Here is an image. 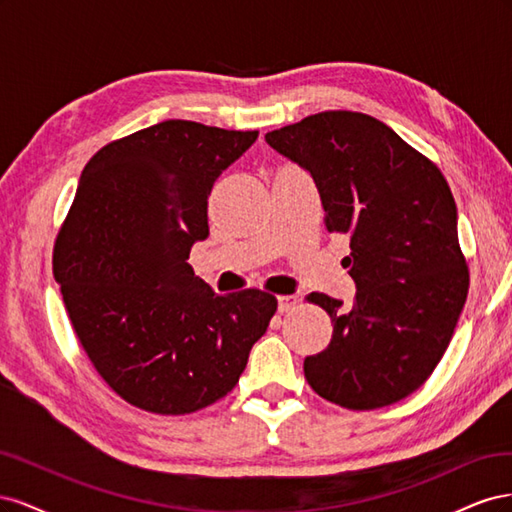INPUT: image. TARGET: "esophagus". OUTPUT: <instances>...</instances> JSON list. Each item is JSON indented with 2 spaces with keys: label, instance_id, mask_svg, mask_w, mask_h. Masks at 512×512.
<instances>
[{
  "label": "esophagus",
  "instance_id": "1",
  "mask_svg": "<svg viewBox=\"0 0 512 512\" xmlns=\"http://www.w3.org/2000/svg\"><path fill=\"white\" fill-rule=\"evenodd\" d=\"M297 305H299V297H294V294H282V297H277V309H280V314L292 312Z\"/></svg>",
  "mask_w": 512,
  "mask_h": 512
}]
</instances>
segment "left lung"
<instances>
[{
  "mask_svg": "<svg viewBox=\"0 0 512 512\" xmlns=\"http://www.w3.org/2000/svg\"><path fill=\"white\" fill-rule=\"evenodd\" d=\"M265 141L312 175L329 232L350 237V307L307 294L333 322L305 380L331 404H397L433 374L470 288L451 188L423 153L376 117L324 111L267 132Z\"/></svg>",
  "mask_w": 512,
  "mask_h": 512,
  "instance_id": "obj_1",
  "label": "left lung"
}]
</instances>
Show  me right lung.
<instances>
[{
    "label": "right lung",
    "mask_w": 512,
    "mask_h": 512,
    "mask_svg": "<svg viewBox=\"0 0 512 512\" xmlns=\"http://www.w3.org/2000/svg\"><path fill=\"white\" fill-rule=\"evenodd\" d=\"M258 138L168 119L91 158L53 247L72 329L102 380L153 414H190L235 389L277 299L215 294L188 265L207 198Z\"/></svg>",
    "instance_id": "add662e5"
}]
</instances>
